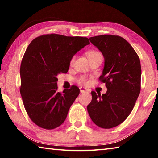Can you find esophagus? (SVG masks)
Masks as SVG:
<instances>
[{"label": "esophagus", "instance_id": "obj_1", "mask_svg": "<svg viewBox=\"0 0 158 158\" xmlns=\"http://www.w3.org/2000/svg\"><path fill=\"white\" fill-rule=\"evenodd\" d=\"M79 90H80V92H81V93H85V92L88 91V90L85 89V88H84V87H80Z\"/></svg>", "mask_w": 158, "mask_h": 158}]
</instances>
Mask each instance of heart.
Here are the masks:
<instances>
[{
	"mask_svg": "<svg viewBox=\"0 0 158 158\" xmlns=\"http://www.w3.org/2000/svg\"><path fill=\"white\" fill-rule=\"evenodd\" d=\"M86 54H87V56H88V58H89V60L93 59V58L97 57V56H98L102 55L100 52H98V51H95V50H90V51H89V52H87ZM74 59H75V56H73L70 61L71 64L74 63ZM76 81L79 84L87 85L89 83L90 79L89 77H87L86 76L81 75V76H79L78 78L76 79Z\"/></svg>",
	"mask_w": 158,
	"mask_h": 158,
	"instance_id": "1",
	"label": "heart"
}]
</instances>
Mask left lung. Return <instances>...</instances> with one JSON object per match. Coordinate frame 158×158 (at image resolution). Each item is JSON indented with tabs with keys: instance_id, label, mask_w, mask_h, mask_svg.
<instances>
[{
	"instance_id": "8db88e82",
	"label": "left lung",
	"mask_w": 158,
	"mask_h": 158,
	"mask_svg": "<svg viewBox=\"0 0 158 158\" xmlns=\"http://www.w3.org/2000/svg\"><path fill=\"white\" fill-rule=\"evenodd\" d=\"M89 40L105 58V67L99 80L105 83L107 91L102 95L91 92L88 112L95 125L110 129L127 118L139 95L140 60L129 42L121 36L102 35Z\"/></svg>"
}]
</instances>
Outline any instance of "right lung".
Here are the masks:
<instances>
[{
    "instance_id": "1",
    "label": "right lung",
    "mask_w": 158,
    "mask_h": 158,
    "mask_svg": "<svg viewBox=\"0 0 158 158\" xmlns=\"http://www.w3.org/2000/svg\"><path fill=\"white\" fill-rule=\"evenodd\" d=\"M87 37L42 35L28 45L20 67V93L29 118L43 129L63 123L79 89L58 91L57 75L68 73L73 56L89 44Z\"/></svg>"
}]
</instances>
